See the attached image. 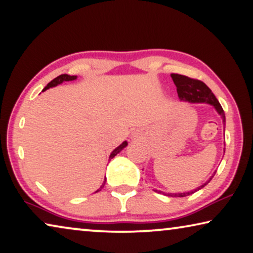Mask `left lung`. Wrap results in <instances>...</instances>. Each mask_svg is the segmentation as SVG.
<instances>
[{
    "mask_svg": "<svg viewBox=\"0 0 253 253\" xmlns=\"http://www.w3.org/2000/svg\"><path fill=\"white\" fill-rule=\"evenodd\" d=\"M170 77H172L174 84H175L177 95H178V97H180L181 100H185V102H190V103H206V104L212 105V106L215 107V110L217 111V113H218L221 116V119H223V122L225 126V113H224L223 107L220 106L219 102L217 100V98L215 97V95L212 94L211 89L206 86V84H204L203 81L192 79V78H189L186 76L177 75V73H172ZM213 175H215V174H213ZM213 175L209 178L206 183L200 185L199 188L192 190V191L183 192V193H165L162 191H158V192L165 194V196H169V197L190 196V194L197 192L198 190L203 189L204 186L207 185L209 182H211V178L213 177Z\"/></svg>",
    "mask_w": 253,
    "mask_h": 253,
    "instance_id": "obj_1",
    "label": "left lung"
}]
</instances>
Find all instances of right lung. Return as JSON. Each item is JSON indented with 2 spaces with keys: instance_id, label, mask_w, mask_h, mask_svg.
I'll use <instances>...</instances> for the list:
<instances>
[{
  "instance_id": "add662e5",
  "label": "right lung",
  "mask_w": 253,
  "mask_h": 253,
  "mask_svg": "<svg viewBox=\"0 0 253 253\" xmlns=\"http://www.w3.org/2000/svg\"><path fill=\"white\" fill-rule=\"evenodd\" d=\"M76 79H77V76L61 75V76H59V77H56L55 79H53L52 81H50V83H48V84H47V86H46L44 89H42V91L46 90V89H48V88L55 87V86H57V84H62V83H64V81H72V80H76ZM126 146H127V142H126V141L122 142L121 145H120V146L118 147V148H115L113 151H112L111 155H110V159H112V158H113L114 156H116V155H118V154L120 153V151H121L123 148H126ZM105 182H106V177L104 178V182H103V184L100 185V189L104 188ZM100 189H99V190H100ZM99 190H97V191H99ZM97 191H96V192H97Z\"/></svg>"
}]
</instances>
